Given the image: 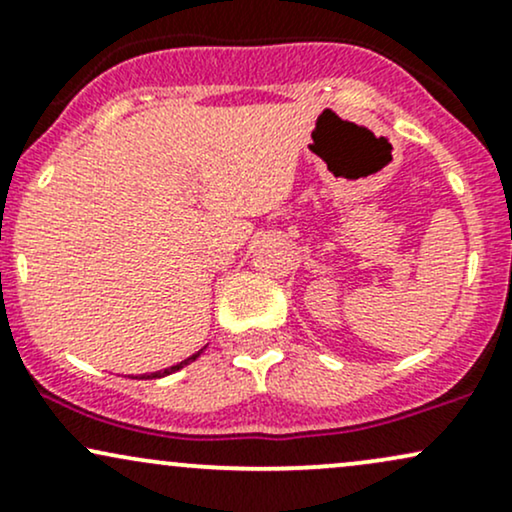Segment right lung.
Here are the masks:
<instances>
[{"label":"right lung","instance_id":"add662e5","mask_svg":"<svg viewBox=\"0 0 512 512\" xmlns=\"http://www.w3.org/2000/svg\"><path fill=\"white\" fill-rule=\"evenodd\" d=\"M204 349H199L197 354H192V356H187L185 361H180V363H175V366H170V368H163V370H156V373H144L142 375V380H154V378H166V375H170V373H175V370H180V368H185V366H190L192 361H195V358H199V354H202Z\"/></svg>","mask_w":512,"mask_h":512}]
</instances>
